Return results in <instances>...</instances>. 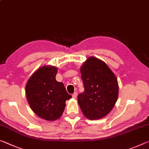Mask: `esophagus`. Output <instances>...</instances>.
Wrapping results in <instances>:
<instances>
[{
  "mask_svg": "<svg viewBox=\"0 0 149 149\" xmlns=\"http://www.w3.org/2000/svg\"><path fill=\"white\" fill-rule=\"evenodd\" d=\"M77 96V92H74V94L72 95V97L74 98V99H76Z\"/></svg>",
  "mask_w": 149,
  "mask_h": 149,
  "instance_id": "obj_1",
  "label": "esophagus"
}]
</instances>
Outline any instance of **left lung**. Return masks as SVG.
<instances>
[{"instance_id": "1", "label": "left lung", "mask_w": 149, "mask_h": 149, "mask_svg": "<svg viewBox=\"0 0 149 149\" xmlns=\"http://www.w3.org/2000/svg\"><path fill=\"white\" fill-rule=\"evenodd\" d=\"M85 90L77 96V102L83 114L89 120L106 116L117 101V78L106 63L91 56L81 67Z\"/></svg>"}]
</instances>
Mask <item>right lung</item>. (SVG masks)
Wrapping results in <instances>:
<instances>
[{
  "label": "right lung",
  "mask_w": 149,
  "mask_h": 149,
  "mask_svg": "<svg viewBox=\"0 0 149 149\" xmlns=\"http://www.w3.org/2000/svg\"><path fill=\"white\" fill-rule=\"evenodd\" d=\"M57 68L44 65L33 73L26 86V95L31 110L39 117L54 121L62 115L65 100L72 96L64 84L56 80Z\"/></svg>",
  "instance_id": "right-lung-1"
}]
</instances>
